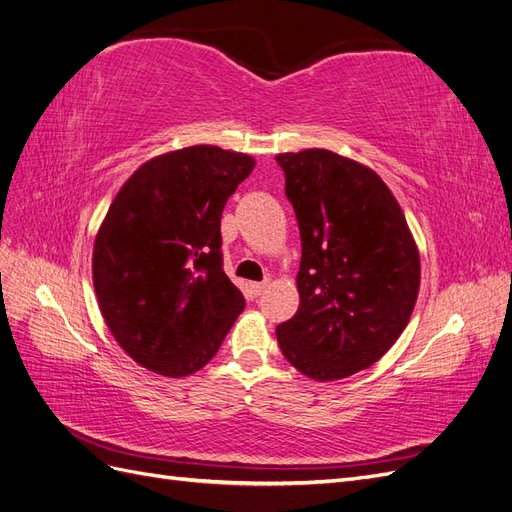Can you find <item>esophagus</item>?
<instances>
[{
    "label": "esophagus",
    "instance_id": "34e87169",
    "mask_svg": "<svg viewBox=\"0 0 512 512\" xmlns=\"http://www.w3.org/2000/svg\"><path fill=\"white\" fill-rule=\"evenodd\" d=\"M267 286H269V282L265 280V282H254L250 288H252V292H254V297H260V294L267 290Z\"/></svg>",
    "mask_w": 512,
    "mask_h": 512
}]
</instances>
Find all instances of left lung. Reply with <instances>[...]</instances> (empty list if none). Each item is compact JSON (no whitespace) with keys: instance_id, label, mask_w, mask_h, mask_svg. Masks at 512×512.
I'll return each instance as SVG.
<instances>
[{"instance_id":"1","label":"left lung","mask_w":512,"mask_h":512,"mask_svg":"<svg viewBox=\"0 0 512 512\" xmlns=\"http://www.w3.org/2000/svg\"><path fill=\"white\" fill-rule=\"evenodd\" d=\"M275 160L301 232V303L277 324V344L307 378H348L404 333L421 284L416 243L371 168L327 149Z\"/></svg>"}]
</instances>
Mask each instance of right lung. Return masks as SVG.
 Here are the masks:
<instances>
[{"mask_svg": "<svg viewBox=\"0 0 512 512\" xmlns=\"http://www.w3.org/2000/svg\"><path fill=\"white\" fill-rule=\"evenodd\" d=\"M254 158L211 145L145 162L123 183L94 243V288L117 344L160 376L205 367L243 312L222 260L226 200Z\"/></svg>", "mask_w": 512, "mask_h": 512, "instance_id": "add662e5", "label": "right lung"}]
</instances>
